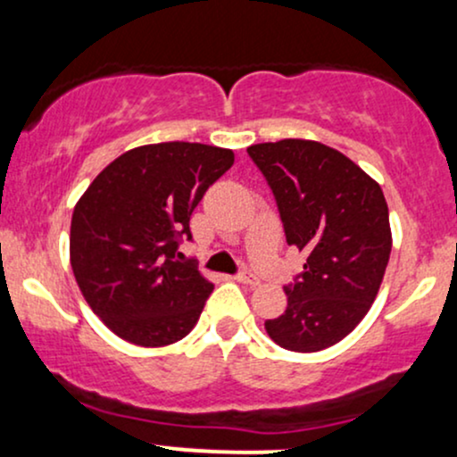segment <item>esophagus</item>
<instances>
[{
  "label": "esophagus",
  "mask_w": 457,
  "mask_h": 457,
  "mask_svg": "<svg viewBox=\"0 0 457 457\" xmlns=\"http://www.w3.org/2000/svg\"><path fill=\"white\" fill-rule=\"evenodd\" d=\"M236 281L238 283H243V286H251V287H255V286H260V279L255 275H251V272H240L238 277H236Z\"/></svg>",
  "instance_id": "esophagus-1"
}]
</instances>
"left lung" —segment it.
<instances>
[{"label":"left lung","instance_id":"left-lung-1","mask_svg":"<svg viewBox=\"0 0 457 457\" xmlns=\"http://www.w3.org/2000/svg\"><path fill=\"white\" fill-rule=\"evenodd\" d=\"M246 152L275 193L287 245L307 255L301 279L286 287V312L266 320V333L292 353L330 348L367 316L389 264L382 188L320 141H269Z\"/></svg>","mask_w":457,"mask_h":457}]
</instances>
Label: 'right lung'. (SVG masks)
Returning <instances> with one entry per match:
<instances>
[{
    "label": "right lung",
    "instance_id": "add662e5",
    "mask_svg": "<svg viewBox=\"0 0 457 457\" xmlns=\"http://www.w3.org/2000/svg\"><path fill=\"white\" fill-rule=\"evenodd\" d=\"M234 165L228 148L188 141L124 152L92 180L71 221V266L79 290L124 342L162 348L195 327L214 290L178 238H191L193 208Z\"/></svg>",
    "mask_w": 457,
    "mask_h": 457
}]
</instances>
